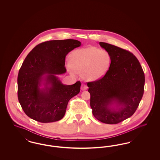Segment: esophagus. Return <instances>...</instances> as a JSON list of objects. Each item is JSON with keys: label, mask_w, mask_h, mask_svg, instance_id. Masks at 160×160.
I'll use <instances>...</instances> for the list:
<instances>
[{"label": "esophagus", "mask_w": 160, "mask_h": 160, "mask_svg": "<svg viewBox=\"0 0 160 160\" xmlns=\"http://www.w3.org/2000/svg\"><path fill=\"white\" fill-rule=\"evenodd\" d=\"M88 88V87L87 86L86 84H85L84 83H83L82 84V86H81V89H82V91L86 90Z\"/></svg>", "instance_id": "34e87169"}]
</instances>
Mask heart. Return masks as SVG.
Instances as JSON below:
<instances>
[{"mask_svg":"<svg viewBox=\"0 0 160 160\" xmlns=\"http://www.w3.org/2000/svg\"><path fill=\"white\" fill-rule=\"evenodd\" d=\"M74 69L89 80H97L106 75L111 63V57L104 50L89 47L75 51L71 58ZM69 71L72 70L69 68Z\"/></svg>","mask_w":160,"mask_h":160,"instance_id":"heart-1","label":"heart"}]
</instances>
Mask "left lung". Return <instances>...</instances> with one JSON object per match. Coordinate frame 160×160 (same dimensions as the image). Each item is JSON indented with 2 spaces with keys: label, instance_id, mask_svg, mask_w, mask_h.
I'll return each instance as SVG.
<instances>
[{
  "label": "left lung",
  "instance_id": "1",
  "mask_svg": "<svg viewBox=\"0 0 160 160\" xmlns=\"http://www.w3.org/2000/svg\"><path fill=\"white\" fill-rule=\"evenodd\" d=\"M111 57L106 75L88 82L92 113L98 121L116 124L135 113L144 93L145 74L137 58L129 51L99 42Z\"/></svg>",
  "mask_w": 160,
  "mask_h": 160
}]
</instances>
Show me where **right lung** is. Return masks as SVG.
Here are the masks:
<instances>
[{"mask_svg": "<svg viewBox=\"0 0 160 160\" xmlns=\"http://www.w3.org/2000/svg\"><path fill=\"white\" fill-rule=\"evenodd\" d=\"M81 44L71 39L48 41L28 54L18 74V99L31 119L48 123L63 118L69 99L80 92L81 83L65 85L56 75L66 72V56ZM42 83L44 88H40Z\"/></svg>", "mask_w": 160, "mask_h": 160, "instance_id": "right-lung-1", "label": "right lung"}]
</instances>
